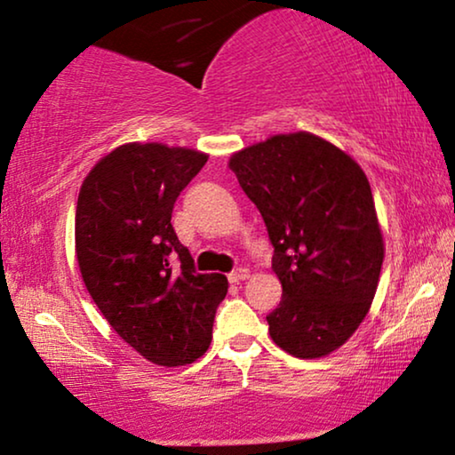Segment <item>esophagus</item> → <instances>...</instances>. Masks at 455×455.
Returning a JSON list of instances; mask_svg holds the SVG:
<instances>
[{
  "label": "esophagus",
  "mask_w": 455,
  "mask_h": 455,
  "mask_svg": "<svg viewBox=\"0 0 455 455\" xmlns=\"http://www.w3.org/2000/svg\"><path fill=\"white\" fill-rule=\"evenodd\" d=\"M248 277H251V271L244 269V267H240V269H234V271L228 275V279H229V282H232V283H240V282H244V279H248Z\"/></svg>",
  "instance_id": "obj_1"
}]
</instances>
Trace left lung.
<instances>
[{"mask_svg":"<svg viewBox=\"0 0 455 455\" xmlns=\"http://www.w3.org/2000/svg\"><path fill=\"white\" fill-rule=\"evenodd\" d=\"M269 232L282 302L267 316L296 358L344 346L369 313L385 257L371 184L346 151L310 132L275 134L229 157Z\"/></svg>","mask_w":455,"mask_h":455,"instance_id":"obj_1","label":"left lung"}]
</instances>
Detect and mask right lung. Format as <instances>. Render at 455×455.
I'll list each match as a JSON object with an SVG mask.
<instances>
[{
    "label": "right lung",
    "mask_w": 455,
    "mask_h": 455,
    "mask_svg": "<svg viewBox=\"0 0 455 455\" xmlns=\"http://www.w3.org/2000/svg\"><path fill=\"white\" fill-rule=\"evenodd\" d=\"M207 159L195 148L128 142L99 159L78 192L74 235L86 290L111 329L159 366L207 352L228 294L226 275L196 273L172 228L173 203Z\"/></svg>",
    "instance_id": "right-lung-1"
}]
</instances>
